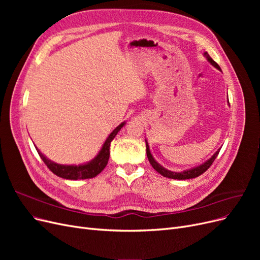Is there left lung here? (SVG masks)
Wrapping results in <instances>:
<instances>
[{
    "label": "left lung",
    "mask_w": 260,
    "mask_h": 260,
    "mask_svg": "<svg viewBox=\"0 0 260 260\" xmlns=\"http://www.w3.org/2000/svg\"><path fill=\"white\" fill-rule=\"evenodd\" d=\"M204 56H205L208 59V61L210 62L212 66L216 67L218 70H221V69H220L219 65L217 64V62L209 56L207 52L204 53ZM228 103H229V101H228ZM145 143H146V155H147V158H148L149 162H151V165H152V167L157 172H158V174H160L161 176L166 177V178H170V179H175V180L193 179V178H196V177L201 176L202 174H204V172H205L211 166V164L214 162V160L216 159V157L218 156L219 151H220V148H219L218 151L214 155H212L208 160H206L204 164L200 165V166H198V167H194V168H191V169H186V170L181 171V172H176V171H170V170H168L166 168H164L161 165H159L158 162H157L155 160L154 157H153V155L151 154V151H149V146L147 144V141L146 140H145Z\"/></svg>",
    "instance_id": "left-lung-1"
}]
</instances>
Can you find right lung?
Here are the masks:
<instances>
[{"label":"right lung","instance_id":"obj_1","mask_svg":"<svg viewBox=\"0 0 260 260\" xmlns=\"http://www.w3.org/2000/svg\"><path fill=\"white\" fill-rule=\"evenodd\" d=\"M124 123L125 122H121L115 130H113V132L106 139L103 146H102L99 154L94 157L91 161L78 165V166H76V165L56 164L50 160L46 156H44L40 151H39L38 147H36V149L39 153V155H40L41 159L44 161L46 166H48V168L57 177H60L62 179H68V180L91 179V178L96 177L100 172H102V170L106 167L109 159V146H111V142L117 136V133L119 132L120 129L123 127Z\"/></svg>","mask_w":260,"mask_h":260}]
</instances>
